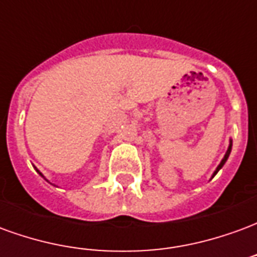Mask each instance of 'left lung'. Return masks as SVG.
Segmentation results:
<instances>
[{
    "label": "left lung",
    "instance_id": "left-lung-1",
    "mask_svg": "<svg viewBox=\"0 0 257 257\" xmlns=\"http://www.w3.org/2000/svg\"><path fill=\"white\" fill-rule=\"evenodd\" d=\"M231 146H232V143H231V142H230V146H228V150H227L226 156H224V158L221 160V162H220V164H219V167L216 168V171H215V173H213V176H215L216 173H217V172H219V171H220V168L223 167V165H224V162L227 161V158H228V156H230V153H231Z\"/></svg>",
    "mask_w": 257,
    "mask_h": 257
}]
</instances>
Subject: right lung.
Listing matches in <instances>:
<instances>
[{
  "mask_svg": "<svg viewBox=\"0 0 257 257\" xmlns=\"http://www.w3.org/2000/svg\"><path fill=\"white\" fill-rule=\"evenodd\" d=\"M40 175H41V173H40ZM41 176H42V175H41Z\"/></svg>",
  "mask_w": 257,
  "mask_h": 257,
  "instance_id": "add662e5",
  "label": "right lung"
}]
</instances>
